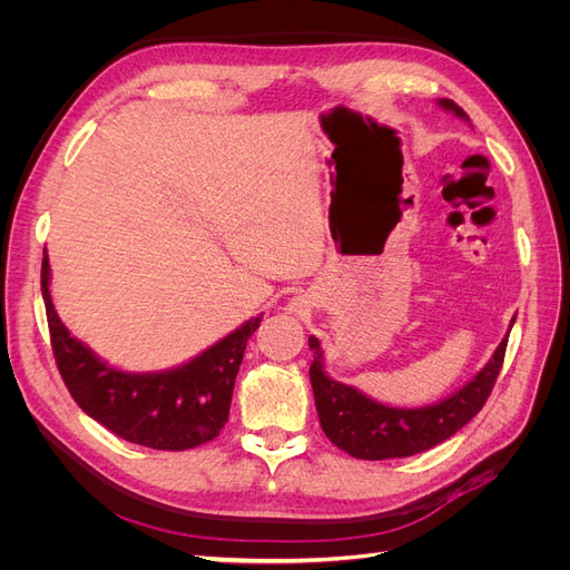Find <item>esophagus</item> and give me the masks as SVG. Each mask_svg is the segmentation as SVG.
I'll return each mask as SVG.
<instances>
[{"label":"esophagus","instance_id":"34e87169","mask_svg":"<svg viewBox=\"0 0 570 570\" xmlns=\"http://www.w3.org/2000/svg\"><path fill=\"white\" fill-rule=\"evenodd\" d=\"M304 304H306V302H304V299H299V297H297V299H292V304H289V312H292V314H302V312H304Z\"/></svg>","mask_w":570,"mask_h":570}]
</instances>
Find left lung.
<instances>
[{
    "label": "left lung",
    "mask_w": 570,
    "mask_h": 570,
    "mask_svg": "<svg viewBox=\"0 0 570 570\" xmlns=\"http://www.w3.org/2000/svg\"><path fill=\"white\" fill-rule=\"evenodd\" d=\"M438 105L463 120H471L469 114L452 99H438ZM507 340L509 335L499 342L485 368L452 396L421 409H396L371 400L352 385L333 381L323 366L321 342L308 337V347L314 350L308 377H312L316 411L325 438L350 456L368 461L413 456L444 442L485 406L504 364Z\"/></svg>",
    "instance_id": "obj_1"
}]
</instances>
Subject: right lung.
<instances>
[{"instance_id":"add662e5","label":"right lung","mask_w":570,"mask_h":570,"mask_svg":"<svg viewBox=\"0 0 570 570\" xmlns=\"http://www.w3.org/2000/svg\"><path fill=\"white\" fill-rule=\"evenodd\" d=\"M42 299L51 352L78 406L114 435L164 452L193 450L218 438L228 423L235 377L247 340L262 323L249 318L187 364L159 373H126L105 364L76 340L49 295V258H42Z\"/></svg>"}]
</instances>
